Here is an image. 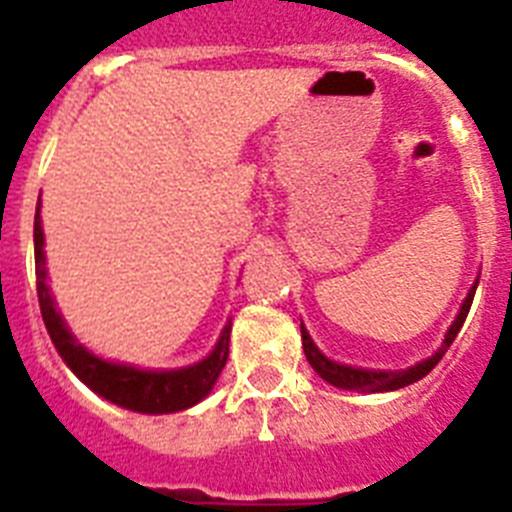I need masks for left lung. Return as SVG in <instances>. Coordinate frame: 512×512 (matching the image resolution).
<instances>
[{
    "mask_svg": "<svg viewBox=\"0 0 512 512\" xmlns=\"http://www.w3.org/2000/svg\"><path fill=\"white\" fill-rule=\"evenodd\" d=\"M474 292H477V284L469 289L467 300H464V305H461V310H459V315H456L454 325L449 328V333H446V338H443L441 348H438L436 354H433L431 359H425V361H420V364L410 366V369H405V372H366V369H354V366L336 364V361L325 359V356L320 354L318 348H315V343H312V338L307 336L305 328H302V348H305V356H307V361H310L312 369H315V372H318L320 377L325 379V382L333 384V387H341V390H354V392H392V390H400V387H408V384L423 379L425 374L431 372L433 366H436L438 361L443 359L446 348L454 343L456 333H459V328L464 325V320H467L469 307H472V300H474Z\"/></svg>",
    "mask_w": 512,
    "mask_h": 512,
    "instance_id": "left-lung-1",
    "label": "left lung"
}]
</instances>
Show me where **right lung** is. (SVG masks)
<instances>
[{"label": "right lung", "instance_id": "1", "mask_svg": "<svg viewBox=\"0 0 512 512\" xmlns=\"http://www.w3.org/2000/svg\"><path fill=\"white\" fill-rule=\"evenodd\" d=\"M40 210V205H38ZM35 210V284H38V302L43 312V323L48 328L53 346L71 372L81 382L92 387L104 400L115 402L120 408L135 410V413H176V410L192 408L207 392L212 390L215 379L223 372L228 361L230 346V323L225 325L223 336L217 341L215 351L200 364L179 369V372H140L135 366L110 364L97 359L87 348L74 341L66 323L56 312L51 289L45 284V253H43V228H40V212Z\"/></svg>", "mask_w": 512, "mask_h": 512}]
</instances>
